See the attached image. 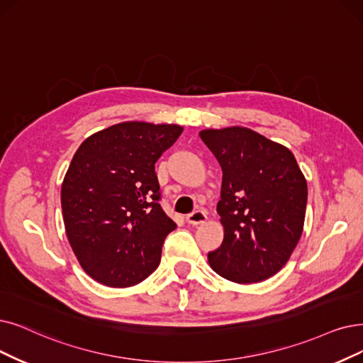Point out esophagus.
Instances as JSON below:
<instances>
[{
    "mask_svg": "<svg viewBox=\"0 0 363 363\" xmlns=\"http://www.w3.org/2000/svg\"><path fill=\"white\" fill-rule=\"evenodd\" d=\"M186 220H187V223L194 225V226L202 225V223L207 222V214L202 211V210H195L194 213H191L189 216L186 217Z\"/></svg>",
    "mask_w": 363,
    "mask_h": 363,
    "instance_id": "1",
    "label": "esophagus"
}]
</instances>
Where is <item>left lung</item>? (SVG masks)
I'll return each instance as SVG.
<instances>
[{"instance_id":"left-lung-1","label":"left lung","mask_w":363,"mask_h":363,"mask_svg":"<svg viewBox=\"0 0 363 363\" xmlns=\"http://www.w3.org/2000/svg\"><path fill=\"white\" fill-rule=\"evenodd\" d=\"M199 137L223 171L217 213L225 237L208 264L229 281H264L286 265L302 235L307 180L291 150L249 128L204 129Z\"/></svg>"}]
</instances>
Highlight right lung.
Instances as JSON below:
<instances>
[{
    "label": "right lung",
    "mask_w": 363,
    "mask_h": 363,
    "mask_svg": "<svg viewBox=\"0 0 363 363\" xmlns=\"http://www.w3.org/2000/svg\"><path fill=\"white\" fill-rule=\"evenodd\" d=\"M183 133L180 125L122 122L86 138L64 177L67 238L80 267L108 287L146 280L176 229L159 206L155 164Z\"/></svg>",
    "instance_id": "obj_1"
}]
</instances>
